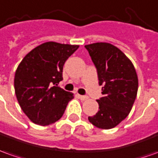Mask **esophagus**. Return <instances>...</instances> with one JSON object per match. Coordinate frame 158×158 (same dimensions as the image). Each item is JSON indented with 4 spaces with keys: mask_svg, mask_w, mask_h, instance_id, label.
Masks as SVG:
<instances>
[{
    "mask_svg": "<svg viewBox=\"0 0 158 158\" xmlns=\"http://www.w3.org/2000/svg\"><path fill=\"white\" fill-rule=\"evenodd\" d=\"M77 96L79 97V99H81V101H85L88 99V96H86V95H81V94H77Z\"/></svg>",
    "mask_w": 158,
    "mask_h": 158,
    "instance_id": "obj_1",
    "label": "esophagus"
}]
</instances>
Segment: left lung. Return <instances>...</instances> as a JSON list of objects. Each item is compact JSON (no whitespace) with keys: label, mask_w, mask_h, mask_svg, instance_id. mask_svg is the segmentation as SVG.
Wrapping results in <instances>:
<instances>
[{"label":"left lung","mask_w":158,"mask_h":158,"mask_svg":"<svg viewBox=\"0 0 158 158\" xmlns=\"http://www.w3.org/2000/svg\"><path fill=\"white\" fill-rule=\"evenodd\" d=\"M97 69L103 96L97 100L99 109L89 117L94 127L111 129L127 118L135 102L139 80L131 60L109 43L85 45Z\"/></svg>","instance_id":"1"}]
</instances>
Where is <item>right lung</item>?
I'll use <instances>...</instances> for the list:
<instances>
[{
  "mask_svg": "<svg viewBox=\"0 0 158 158\" xmlns=\"http://www.w3.org/2000/svg\"><path fill=\"white\" fill-rule=\"evenodd\" d=\"M79 45L46 42L31 50L15 71V90L19 106L34 124L57 121L74 94L57 83L63 80L64 64Z\"/></svg>",
  "mask_w": 158,
  "mask_h": 158,
  "instance_id": "1",
  "label": "right lung"
}]
</instances>
